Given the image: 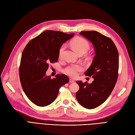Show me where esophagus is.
Instances as JSON below:
<instances>
[{
  "label": "esophagus",
  "mask_w": 135,
  "mask_h": 135,
  "mask_svg": "<svg viewBox=\"0 0 135 135\" xmlns=\"http://www.w3.org/2000/svg\"><path fill=\"white\" fill-rule=\"evenodd\" d=\"M70 82L71 83H75V81H74L73 79H70Z\"/></svg>",
  "instance_id": "obj_1"
}]
</instances>
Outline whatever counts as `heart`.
I'll return each instance as SVG.
<instances>
[{
    "label": "heart",
    "instance_id": "1",
    "mask_svg": "<svg viewBox=\"0 0 135 135\" xmlns=\"http://www.w3.org/2000/svg\"><path fill=\"white\" fill-rule=\"evenodd\" d=\"M71 46L76 52L78 54L80 52H86L89 49V44L88 42L84 38L81 37H76L74 38L71 41ZM65 49V45H63L61 46L59 49V57H61L63 54L64 51ZM83 66L79 64H74L71 65L64 69V73L66 75L75 78L76 77L79 72H80L83 70Z\"/></svg>",
    "mask_w": 135,
    "mask_h": 135
}]
</instances>
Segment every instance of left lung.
<instances>
[{
  "label": "left lung",
  "instance_id": "obj_1",
  "mask_svg": "<svg viewBox=\"0 0 135 135\" xmlns=\"http://www.w3.org/2000/svg\"><path fill=\"white\" fill-rule=\"evenodd\" d=\"M79 34L92 43L95 55L85 73L94 81L91 84L76 81L79 90L76 98L84 108L94 109L104 103L114 89L118 78V52L113 41L98 32L82 31Z\"/></svg>",
  "mask_w": 135,
  "mask_h": 135
}]
</instances>
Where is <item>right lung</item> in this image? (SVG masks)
I'll list each match as a JSON object with an SVG mask.
<instances>
[{
	"label": "right lung",
	"mask_w": 135,
	"mask_h": 135,
	"mask_svg": "<svg viewBox=\"0 0 135 135\" xmlns=\"http://www.w3.org/2000/svg\"><path fill=\"white\" fill-rule=\"evenodd\" d=\"M62 32L47 30L31 40L22 52L20 78L25 94L40 107L47 106L56 99L60 88L69 81L67 75L59 74L51 79L46 73L50 63L57 62L59 49L74 36Z\"/></svg>",
	"instance_id": "obj_1"
}]
</instances>
